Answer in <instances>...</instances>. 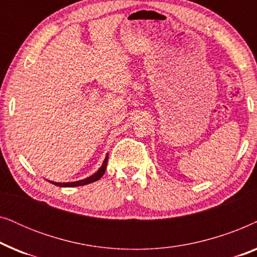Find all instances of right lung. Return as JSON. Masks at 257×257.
I'll list each match as a JSON object with an SVG mask.
<instances>
[{"label": "right lung", "mask_w": 257, "mask_h": 257, "mask_svg": "<svg viewBox=\"0 0 257 257\" xmlns=\"http://www.w3.org/2000/svg\"><path fill=\"white\" fill-rule=\"evenodd\" d=\"M107 159H108V156L105 157L104 159V163L101 165L99 170H98L96 173L91 175V177L86 178V179H83V180H79V181H73V182H54V181H50L51 184H54L56 186H59V187H75V186H84V185H87V184H91V182H94L97 180H99V179L103 177L104 173H105V170H106V165H107Z\"/></svg>", "instance_id": "add662e5"}]
</instances>
